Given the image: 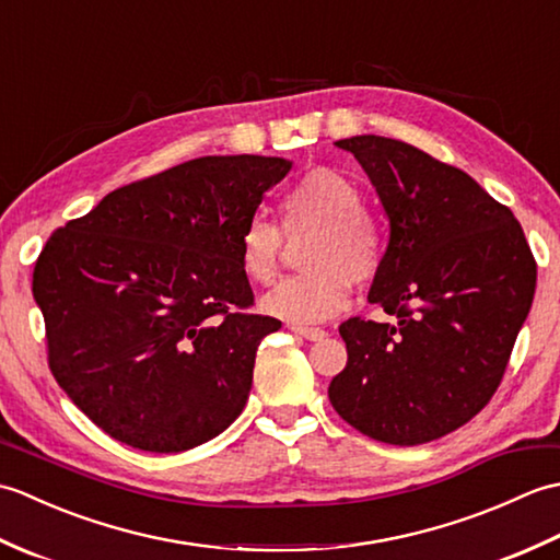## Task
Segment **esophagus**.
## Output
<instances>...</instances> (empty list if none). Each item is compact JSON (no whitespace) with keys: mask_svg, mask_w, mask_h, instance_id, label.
Masks as SVG:
<instances>
[{"mask_svg":"<svg viewBox=\"0 0 560 560\" xmlns=\"http://www.w3.org/2000/svg\"><path fill=\"white\" fill-rule=\"evenodd\" d=\"M289 329L293 331V335H299V337H303V339H307V341H319V339L327 337V331L319 329V327H299V325H291Z\"/></svg>","mask_w":560,"mask_h":560,"instance_id":"34e87169","label":"esophagus"}]
</instances>
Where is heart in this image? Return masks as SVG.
<instances>
[{
  "mask_svg": "<svg viewBox=\"0 0 560 560\" xmlns=\"http://www.w3.org/2000/svg\"><path fill=\"white\" fill-rule=\"evenodd\" d=\"M287 235L315 233L305 247V273L281 281L261 301L265 313L291 325H315L341 313L351 281L365 283L380 271L387 253L385 233L363 209L361 189L347 175L313 168L295 180L281 199ZM283 233L265 217L249 219L237 243L241 267L257 283L277 279Z\"/></svg>",
  "mask_w": 560,
  "mask_h": 560,
  "instance_id": "obj_1",
  "label": "heart"
}]
</instances>
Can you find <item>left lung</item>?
I'll return each mask as SVG.
<instances>
[{"label":"left lung","instance_id":"obj_1","mask_svg":"<svg viewBox=\"0 0 560 560\" xmlns=\"http://www.w3.org/2000/svg\"><path fill=\"white\" fill-rule=\"evenodd\" d=\"M335 144L361 163L389 221L368 301L395 323L339 327L349 361L329 401L380 443H431L471 421L501 385L537 261L513 211L455 165L375 135Z\"/></svg>","mask_w":560,"mask_h":560}]
</instances>
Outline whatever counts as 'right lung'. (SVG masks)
I'll return each mask as SVG.
<instances>
[{"label": "right lung", "mask_w": 560, "mask_h": 560, "mask_svg": "<svg viewBox=\"0 0 560 560\" xmlns=\"http://www.w3.org/2000/svg\"><path fill=\"white\" fill-rule=\"evenodd\" d=\"M277 156H205L105 195L45 243L33 299L67 397L120 443L183 452L217 438L253 387L279 319L255 295L237 243Z\"/></svg>", "instance_id": "add662e5"}]
</instances>
